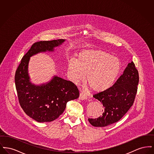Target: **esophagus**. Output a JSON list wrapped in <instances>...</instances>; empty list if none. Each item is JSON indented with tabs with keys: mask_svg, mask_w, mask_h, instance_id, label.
Returning <instances> with one entry per match:
<instances>
[{
	"mask_svg": "<svg viewBox=\"0 0 154 154\" xmlns=\"http://www.w3.org/2000/svg\"><path fill=\"white\" fill-rule=\"evenodd\" d=\"M87 98H88V97L85 95V94H84L83 93H81L80 96H79V99L80 100H85Z\"/></svg>",
	"mask_w": 154,
	"mask_h": 154,
	"instance_id": "obj_1",
	"label": "esophagus"
}]
</instances>
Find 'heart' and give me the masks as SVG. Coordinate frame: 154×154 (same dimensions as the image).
I'll return each mask as SVG.
<instances>
[{"mask_svg": "<svg viewBox=\"0 0 154 154\" xmlns=\"http://www.w3.org/2000/svg\"><path fill=\"white\" fill-rule=\"evenodd\" d=\"M121 63L116 57L100 50H86L81 51L77 60L68 62L67 74L75 84L84 80L96 92L110 88L121 72Z\"/></svg>", "mask_w": 154, "mask_h": 154, "instance_id": "b5f03b06", "label": "heart"}]
</instances>
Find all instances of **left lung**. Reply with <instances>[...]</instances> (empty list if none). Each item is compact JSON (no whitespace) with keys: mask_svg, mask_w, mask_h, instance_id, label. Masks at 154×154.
<instances>
[{"mask_svg":"<svg viewBox=\"0 0 154 154\" xmlns=\"http://www.w3.org/2000/svg\"><path fill=\"white\" fill-rule=\"evenodd\" d=\"M139 81L138 70L131 62L112 87L93 96L102 104L103 112L97 118H88L89 123L104 127L120 120L134 103Z\"/></svg>","mask_w":154,"mask_h":154,"instance_id":"left-lung-1","label":"left lung"}]
</instances>
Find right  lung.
<instances>
[{
    "label": "right lung",
    "mask_w": 154,
    "mask_h": 154,
    "mask_svg": "<svg viewBox=\"0 0 154 154\" xmlns=\"http://www.w3.org/2000/svg\"><path fill=\"white\" fill-rule=\"evenodd\" d=\"M65 40L40 41L33 44L23 57L15 74V84L19 103L24 112L38 122H51L63 112L66 103L79 97L77 86L70 81L54 75L51 80L40 85L30 81V58L39 52L54 51Z\"/></svg>",
    "instance_id": "obj_1"
}]
</instances>
